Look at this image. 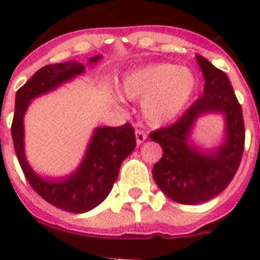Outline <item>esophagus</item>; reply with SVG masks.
Wrapping results in <instances>:
<instances>
[{
  "label": "esophagus",
  "instance_id": "1",
  "mask_svg": "<svg viewBox=\"0 0 260 260\" xmlns=\"http://www.w3.org/2000/svg\"><path fill=\"white\" fill-rule=\"evenodd\" d=\"M135 139H137V146H141L147 139V134L144 132H142V130H137L135 132Z\"/></svg>",
  "mask_w": 260,
  "mask_h": 260
}]
</instances>
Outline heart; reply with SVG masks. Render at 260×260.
Listing matches in <instances>:
<instances>
[{
    "mask_svg": "<svg viewBox=\"0 0 260 260\" xmlns=\"http://www.w3.org/2000/svg\"><path fill=\"white\" fill-rule=\"evenodd\" d=\"M197 87V75L189 68L155 63L126 74L119 92L127 100H142V114L146 122L160 127L182 113Z\"/></svg>",
    "mask_w": 260,
    "mask_h": 260,
    "instance_id": "1",
    "label": "heart"
}]
</instances>
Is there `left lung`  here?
<instances>
[{"label":"left lung","instance_id":"1","mask_svg":"<svg viewBox=\"0 0 260 260\" xmlns=\"http://www.w3.org/2000/svg\"><path fill=\"white\" fill-rule=\"evenodd\" d=\"M195 57L204 78L203 95L176 123L150 134L162 148L153 180L168 198L181 204H199L219 195L233 180L245 144L242 109L228 77L204 57ZM208 114L224 118V138L215 149H202L192 138L198 119Z\"/></svg>","mask_w":260,"mask_h":260}]
</instances>
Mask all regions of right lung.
I'll use <instances>...</instances> for the list:
<instances>
[{
	"mask_svg": "<svg viewBox=\"0 0 260 260\" xmlns=\"http://www.w3.org/2000/svg\"><path fill=\"white\" fill-rule=\"evenodd\" d=\"M102 54L88 59L87 65L71 59L47 65L38 70L15 95L11 135L14 148L27 181L41 198L54 207L73 213H84L102 203L113 187L122 161L134 151V128L130 123L109 127L100 126L92 133L86 153L80 164L70 174L62 177H43L27 161L24 150V116L36 98L49 93L62 84L69 83L86 73L87 66L93 68Z\"/></svg>",
	"mask_w": 260,
	"mask_h": 260,
	"instance_id": "right-lung-1",
	"label": "right lung"
}]
</instances>
